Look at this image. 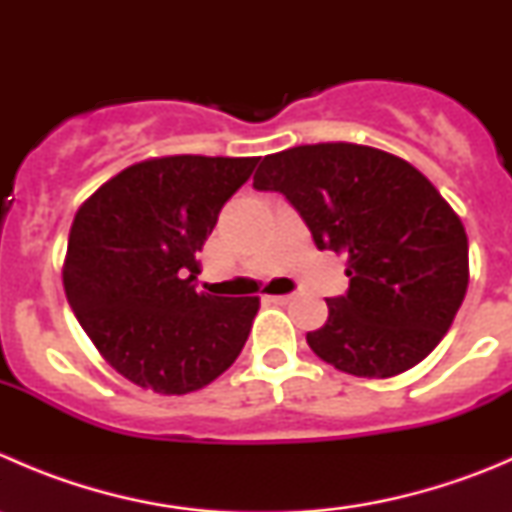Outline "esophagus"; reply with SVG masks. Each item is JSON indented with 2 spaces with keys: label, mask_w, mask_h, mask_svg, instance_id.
I'll list each match as a JSON object with an SVG mask.
<instances>
[{
  "label": "esophagus",
  "mask_w": 512,
  "mask_h": 512,
  "mask_svg": "<svg viewBox=\"0 0 512 512\" xmlns=\"http://www.w3.org/2000/svg\"><path fill=\"white\" fill-rule=\"evenodd\" d=\"M270 302H275V304H287L289 299H292V294H270Z\"/></svg>",
  "instance_id": "esophagus-1"
}]
</instances>
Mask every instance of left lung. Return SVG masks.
Listing matches in <instances>:
<instances>
[{
    "instance_id": "8db88e82",
    "label": "left lung",
    "mask_w": 512,
    "mask_h": 512,
    "mask_svg": "<svg viewBox=\"0 0 512 512\" xmlns=\"http://www.w3.org/2000/svg\"><path fill=\"white\" fill-rule=\"evenodd\" d=\"M252 185L285 195L314 245L347 257V294L307 332L319 359L389 379L436 349L466 297L468 237L426 175L379 148L317 143L265 156Z\"/></svg>"
}]
</instances>
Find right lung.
<instances>
[{"instance_id": "obj_1", "label": "right lung", "mask_w": 512, "mask_h": 512, "mask_svg": "<svg viewBox=\"0 0 512 512\" xmlns=\"http://www.w3.org/2000/svg\"><path fill=\"white\" fill-rule=\"evenodd\" d=\"M260 158L165 156L121 170L76 213L64 289L103 359L141 389L180 396L242 352L260 299L195 292L218 215Z\"/></svg>"}]
</instances>
